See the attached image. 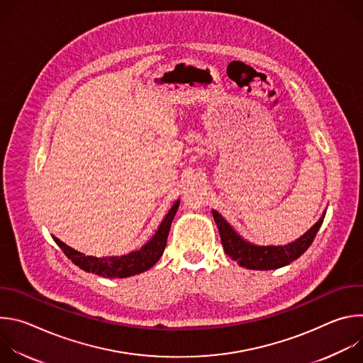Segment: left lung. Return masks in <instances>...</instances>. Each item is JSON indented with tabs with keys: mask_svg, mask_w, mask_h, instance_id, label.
I'll return each mask as SVG.
<instances>
[{
	"mask_svg": "<svg viewBox=\"0 0 363 363\" xmlns=\"http://www.w3.org/2000/svg\"><path fill=\"white\" fill-rule=\"evenodd\" d=\"M213 216L220 231L224 251L231 260L237 262L241 267L250 270H274L297 260V258L310 247L319 228L323 224L326 213H323L322 218L298 240H296L291 244L279 247H258L250 244L244 241L217 211H213Z\"/></svg>",
	"mask_w": 363,
	"mask_h": 363,
	"instance_id": "left-lung-1",
	"label": "left lung"
}]
</instances>
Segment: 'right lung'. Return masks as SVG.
<instances>
[{
	"label": "right lung",
	"instance_id": "obj_1",
	"mask_svg": "<svg viewBox=\"0 0 363 363\" xmlns=\"http://www.w3.org/2000/svg\"><path fill=\"white\" fill-rule=\"evenodd\" d=\"M178 206H179V201H177L174 203V206L167 214L165 220L162 221L157 234L152 237V240L147 244H145L140 250L133 251L128 255L111 257V258H99V257L84 255V254L73 250L72 247L66 245L59 238L53 237V240L63 250V252L67 255L69 260H72L76 266H79L82 270H84L87 273H93V274L103 276L108 279H116V277L123 279V277L135 276V274L149 270L153 264H157V262L164 254V250H165L167 241H168L169 228H171L172 220L178 211Z\"/></svg>",
	"mask_w": 363,
	"mask_h": 363
}]
</instances>
